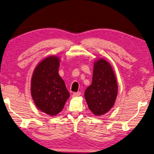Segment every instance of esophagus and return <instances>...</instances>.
Wrapping results in <instances>:
<instances>
[{"label": "esophagus", "instance_id": "esophagus-1", "mask_svg": "<svg viewBox=\"0 0 154 154\" xmlns=\"http://www.w3.org/2000/svg\"><path fill=\"white\" fill-rule=\"evenodd\" d=\"M80 95H81V93L80 92H77V93H74L72 95L73 97H79Z\"/></svg>", "mask_w": 154, "mask_h": 154}]
</instances>
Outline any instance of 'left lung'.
Returning a JSON list of instances; mask_svg holds the SVG:
<instances>
[{
  "label": "left lung",
  "mask_w": 154,
  "mask_h": 154,
  "mask_svg": "<svg viewBox=\"0 0 154 154\" xmlns=\"http://www.w3.org/2000/svg\"><path fill=\"white\" fill-rule=\"evenodd\" d=\"M117 94V80L111 65L98 59L94 63L92 84L85 92L88 108L96 116L106 114L114 106Z\"/></svg>",
  "instance_id": "8db88e82"
}]
</instances>
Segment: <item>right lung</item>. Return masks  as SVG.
<instances>
[{"label":"right lung","mask_w":154,"mask_h":154,"mask_svg":"<svg viewBox=\"0 0 154 154\" xmlns=\"http://www.w3.org/2000/svg\"><path fill=\"white\" fill-rule=\"evenodd\" d=\"M59 57H48L38 64L31 80V95L35 105L50 116L60 112L69 97L65 82L59 75Z\"/></svg>","instance_id":"add662e5"}]
</instances>
